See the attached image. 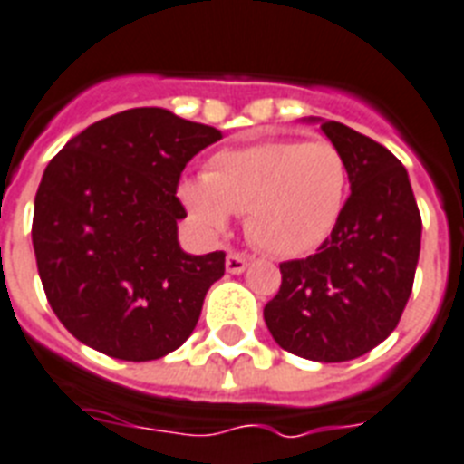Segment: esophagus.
<instances>
[{
  "label": "esophagus",
  "instance_id": "esophagus-1",
  "mask_svg": "<svg viewBox=\"0 0 464 464\" xmlns=\"http://www.w3.org/2000/svg\"><path fill=\"white\" fill-rule=\"evenodd\" d=\"M247 265H250V257L243 255V252H228V257H226V269H228V274H243L247 269Z\"/></svg>",
  "mask_w": 464,
  "mask_h": 464
}]
</instances>
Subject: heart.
Listing matches in <instances>:
<instances>
[{
    "label": "heart",
    "instance_id": "b5f03b06",
    "mask_svg": "<svg viewBox=\"0 0 464 464\" xmlns=\"http://www.w3.org/2000/svg\"><path fill=\"white\" fill-rule=\"evenodd\" d=\"M348 198V164L334 142L276 138L214 154L202 179L180 183L193 219L219 231L245 214V231L274 257H303L326 243Z\"/></svg>",
    "mask_w": 464,
    "mask_h": 464
}]
</instances>
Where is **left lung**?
<instances>
[{
    "instance_id": "obj_1",
    "label": "left lung",
    "mask_w": 464,
    "mask_h": 464,
    "mask_svg": "<svg viewBox=\"0 0 464 464\" xmlns=\"http://www.w3.org/2000/svg\"><path fill=\"white\" fill-rule=\"evenodd\" d=\"M322 130L345 157L350 198L314 255L281 265L265 322L293 355L348 362L401 322L415 284L421 217L398 157L338 121H322Z\"/></svg>"
}]
</instances>
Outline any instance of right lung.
<instances>
[{
    "label": "right lung",
    "mask_w": 464,
    "mask_h": 464,
    "mask_svg": "<svg viewBox=\"0 0 464 464\" xmlns=\"http://www.w3.org/2000/svg\"><path fill=\"white\" fill-rule=\"evenodd\" d=\"M217 140V128L138 107L88 126L49 161L33 247L44 295L78 341L147 362L193 334L226 255L180 250L176 190L188 161Z\"/></svg>",
    "instance_id": "1"
}]
</instances>
